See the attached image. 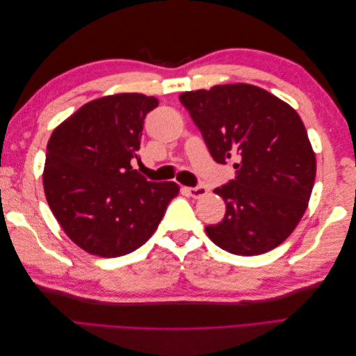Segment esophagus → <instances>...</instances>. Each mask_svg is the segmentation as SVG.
Wrapping results in <instances>:
<instances>
[{
	"mask_svg": "<svg viewBox=\"0 0 356 356\" xmlns=\"http://www.w3.org/2000/svg\"><path fill=\"white\" fill-rule=\"evenodd\" d=\"M188 195L191 196V197H195V199H200V197H203L204 195H207L208 193V190L204 188L203 186H197V187H186L184 188Z\"/></svg>",
	"mask_w": 356,
	"mask_h": 356,
	"instance_id": "34e87169",
	"label": "esophagus"
}]
</instances>
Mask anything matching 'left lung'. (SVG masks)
Masks as SVG:
<instances>
[{"label": "left lung", "instance_id": "left-lung-1", "mask_svg": "<svg viewBox=\"0 0 356 356\" xmlns=\"http://www.w3.org/2000/svg\"><path fill=\"white\" fill-rule=\"evenodd\" d=\"M212 159L234 163L236 178L215 188L225 202L209 239L236 255H260L294 232L312 195L316 159L297 111L252 84L213 86L179 95Z\"/></svg>", "mask_w": 356, "mask_h": 356}]
</instances>
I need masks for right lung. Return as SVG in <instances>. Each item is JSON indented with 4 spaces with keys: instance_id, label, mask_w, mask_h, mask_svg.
<instances>
[{
    "instance_id": "obj_1",
    "label": "right lung",
    "mask_w": 356,
    "mask_h": 356,
    "mask_svg": "<svg viewBox=\"0 0 356 356\" xmlns=\"http://www.w3.org/2000/svg\"><path fill=\"white\" fill-rule=\"evenodd\" d=\"M159 101L117 93L84 104L53 131L42 186L49 207L68 238L86 252L114 258L152 238L174 181L152 182L132 169L145 115Z\"/></svg>"
}]
</instances>
